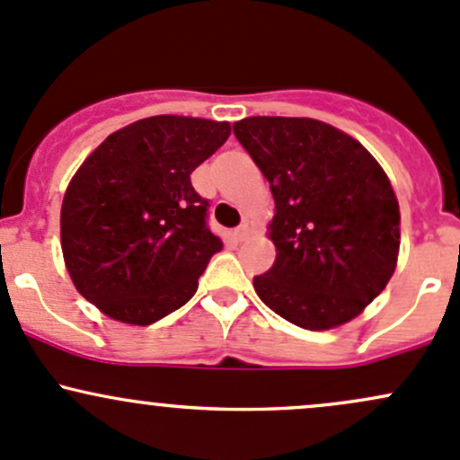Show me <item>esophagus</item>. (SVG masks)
<instances>
[{
  "label": "esophagus",
  "instance_id": "34e87169",
  "mask_svg": "<svg viewBox=\"0 0 460 460\" xmlns=\"http://www.w3.org/2000/svg\"><path fill=\"white\" fill-rule=\"evenodd\" d=\"M250 232H252V224L248 219L243 221V224L239 226V228H236L234 232H232V236H234V241L236 243H241V241H245L250 236Z\"/></svg>",
  "mask_w": 460,
  "mask_h": 460
}]
</instances>
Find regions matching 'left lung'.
Returning a JSON list of instances; mask_svg holds the SVG:
<instances>
[{"label":"left lung","instance_id":"obj_1","mask_svg":"<svg viewBox=\"0 0 460 460\" xmlns=\"http://www.w3.org/2000/svg\"><path fill=\"white\" fill-rule=\"evenodd\" d=\"M232 129L276 201V261L254 276L259 298L296 327L349 323L397 265L399 204L386 172L327 122L252 116Z\"/></svg>","mask_w":460,"mask_h":460}]
</instances>
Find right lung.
Returning <instances> with one entry per match:
<instances>
[{
  "label": "right lung",
  "mask_w": 460,
  "mask_h": 460,
  "mask_svg": "<svg viewBox=\"0 0 460 460\" xmlns=\"http://www.w3.org/2000/svg\"><path fill=\"white\" fill-rule=\"evenodd\" d=\"M228 136V122L153 116L83 162L61 206L63 259L83 298L142 327L189 303L224 248L190 172Z\"/></svg>",
  "instance_id": "right-lung-1"
}]
</instances>
